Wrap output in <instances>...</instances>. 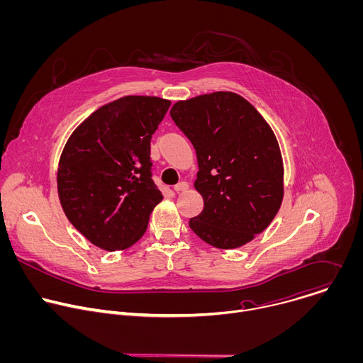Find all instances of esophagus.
Masks as SVG:
<instances>
[{"label": "esophagus", "instance_id": "34e87169", "mask_svg": "<svg viewBox=\"0 0 363 363\" xmlns=\"http://www.w3.org/2000/svg\"><path fill=\"white\" fill-rule=\"evenodd\" d=\"M185 189H188V184L186 182H179V184H177L174 186L175 192H181V191H185Z\"/></svg>", "mask_w": 363, "mask_h": 363}]
</instances>
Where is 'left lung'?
I'll return each mask as SVG.
<instances>
[{
    "label": "left lung",
    "mask_w": 363,
    "mask_h": 363,
    "mask_svg": "<svg viewBox=\"0 0 363 363\" xmlns=\"http://www.w3.org/2000/svg\"><path fill=\"white\" fill-rule=\"evenodd\" d=\"M171 118L196 152L194 186L203 210L189 220L191 230L221 250L250 242L274 220L284 195L281 152L270 125L233 91L179 100Z\"/></svg>",
    "instance_id": "obj_1"
}]
</instances>
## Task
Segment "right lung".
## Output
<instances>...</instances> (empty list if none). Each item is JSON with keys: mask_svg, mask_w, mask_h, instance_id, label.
Returning a JSON list of instances; mask_svg holds the SVG:
<instances>
[{"mask_svg": "<svg viewBox=\"0 0 363 363\" xmlns=\"http://www.w3.org/2000/svg\"><path fill=\"white\" fill-rule=\"evenodd\" d=\"M169 106L157 96H125L94 111L70 135L59 162V198L73 227L96 247L133 245L162 201L149 155Z\"/></svg>", "mask_w": 363, "mask_h": 363, "instance_id": "right-lung-1", "label": "right lung"}]
</instances>
